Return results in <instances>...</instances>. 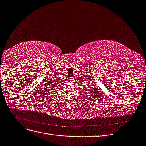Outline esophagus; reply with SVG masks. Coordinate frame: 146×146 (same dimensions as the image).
Listing matches in <instances>:
<instances>
[{
	"instance_id": "obj_1",
	"label": "esophagus",
	"mask_w": 146,
	"mask_h": 146,
	"mask_svg": "<svg viewBox=\"0 0 146 146\" xmlns=\"http://www.w3.org/2000/svg\"><path fill=\"white\" fill-rule=\"evenodd\" d=\"M68 81L69 82H72V78H68Z\"/></svg>"
}]
</instances>
